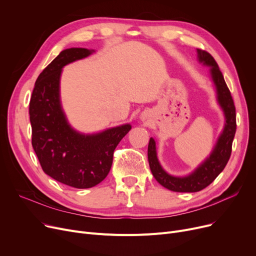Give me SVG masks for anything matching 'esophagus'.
Here are the masks:
<instances>
[{
	"label": "esophagus",
	"instance_id": "esophagus-1",
	"mask_svg": "<svg viewBox=\"0 0 256 256\" xmlns=\"http://www.w3.org/2000/svg\"><path fill=\"white\" fill-rule=\"evenodd\" d=\"M143 119H144V118H143Z\"/></svg>",
	"mask_w": 256,
	"mask_h": 256
}]
</instances>
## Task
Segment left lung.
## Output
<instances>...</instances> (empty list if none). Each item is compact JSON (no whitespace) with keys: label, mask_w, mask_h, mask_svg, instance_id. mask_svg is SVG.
<instances>
[{"label":"left lung","mask_w":256,"mask_h":256,"mask_svg":"<svg viewBox=\"0 0 256 256\" xmlns=\"http://www.w3.org/2000/svg\"><path fill=\"white\" fill-rule=\"evenodd\" d=\"M197 57L200 63L210 67V74L216 87L217 102L224 113L225 124L210 156L186 176H174L164 170L156 156V141L154 138H150L147 154L152 176L160 184L173 192H198L210 184L223 171L230 158L232 141L236 130L234 100L217 62L210 54L199 48H197Z\"/></svg>","instance_id":"left-lung-1"}]
</instances>
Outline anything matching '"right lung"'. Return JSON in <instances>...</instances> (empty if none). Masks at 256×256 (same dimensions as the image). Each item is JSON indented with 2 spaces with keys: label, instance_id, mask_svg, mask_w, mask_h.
I'll return each mask as SVG.
<instances>
[{
  "label": "right lung",
  "instance_id": "1",
  "mask_svg": "<svg viewBox=\"0 0 256 256\" xmlns=\"http://www.w3.org/2000/svg\"><path fill=\"white\" fill-rule=\"evenodd\" d=\"M93 52L83 48L62 50L37 78L29 108L32 146L42 170L52 178L76 189H88L106 178L116 146L132 128L126 124L96 134H83L67 121L60 100L62 68Z\"/></svg>",
  "mask_w": 256,
  "mask_h": 256
}]
</instances>
